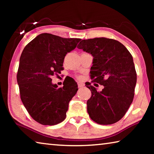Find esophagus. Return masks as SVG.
<instances>
[{
	"label": "esophagus",
	"instance_id": "34e87169",
	"mask_svg": "<svg viewBox=\"0 0 154 154\" xmlns=\"http://www.w3.org/2000/svg\"><path fill=\"white\" fill-rule=\"evenodd\" d=\"M77 85H78V87H79V88H83L85 85L84 83H83V82H78Z\"/></svg>",
	"mask_w": 154,
	"mask_h": 154
}]
</instances>
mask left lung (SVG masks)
<instances>
[{
	"label": "left lung",
	"instance_id": "left-lung-1",
	"mask_svg": "<svg viewBox=\"0 0 154 154\" xmlns=\"http://www.w3.org/2000/svg\"><path fill=\"white\" fill-rule=\"evenodd\" d=\"M78 49L93 56L91 77L104 88L97 92L92 85L87 101L90 118L97 124L109 125L123 118L133 100L137 72L129 51L119 41L104 37L81 40Z\"/></svg>",
	"mask_w": 154,
	"mask_h": 154
}]
</instances>
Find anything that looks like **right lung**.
<instances>
[{"label":"right lung","mask_w":154,"mask_h":154,"mask_svg":"<svg viewBox=\"0 0 154 154\" xmlns=\"http://www.w3.org/2000/svg\"><path fill=\"white\" fill-rule=\"evenodd\" d=\"M81 40L42 33L22 51L17 74L21 100L30 116L41 124L56 125L66 118L77 84L74 80L64 81L63 87L58 88L51 76L64 70L65 56Z\"/></svg>","instance_id":"add662e5"}]
</instances>
